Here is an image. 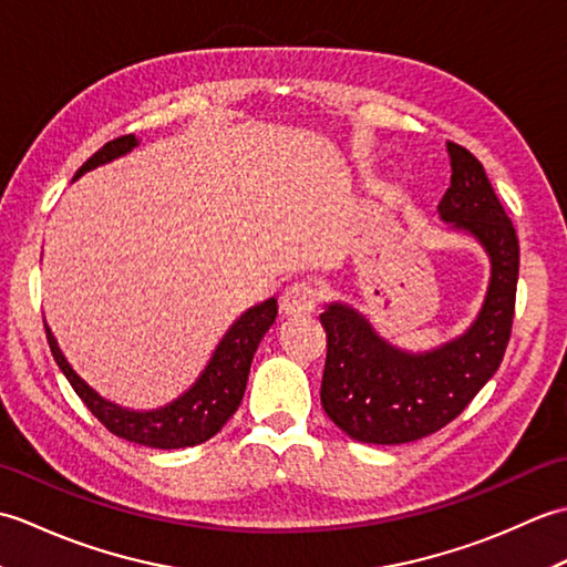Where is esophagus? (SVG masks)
<instances>
[{"mask_svg":"<svg viewBox=\"0 0 567 567\" xmlns=\"http://www.w3.org/2000/svg\"><path fill=\"white\" fill-rule=\"evenodd\" d=\"M319 290L309 282H295L280 297V309L285 317H305L317 309Z\"/></svg>","mask_w":567,"mask_h":567,"instance_id":"obj_1","label":"esophagus"}]
</instances>
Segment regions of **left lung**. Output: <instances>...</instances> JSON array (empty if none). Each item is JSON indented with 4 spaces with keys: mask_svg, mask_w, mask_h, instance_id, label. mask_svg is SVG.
I'll list each match as a JSON object with an SVG mask.
<instances>
[{
    "mask_svg": "<svg viewBox=\"0 0 567 567\" xmlns=\"http://www.w3.org/2000/svg\"><path fill=\"white\" fill-rule=\"evenodd\" d=\"M445 148L451 187L439 202V219L483 248L489 262L487 290L463 333L424 351L384 339L353 305L327 302L319 317L329 339L321 406L346 436L360 443L400 445L436 433L485 388L507 351L519 240L483 163L457 143L449 141Z\"/></svg>",
    "mask_w": 567,
    "mask_h": 567,
    "instance_id": "8db88e82",
    "label": "left lung"
}]
</instances>
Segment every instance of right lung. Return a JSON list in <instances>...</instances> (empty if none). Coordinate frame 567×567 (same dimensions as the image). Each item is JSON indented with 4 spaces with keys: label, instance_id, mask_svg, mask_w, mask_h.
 I'll return each mask as SVG.
<instances>
[{
    "label": "right lung",
    "instance_id": "right-lung-1",
    "mask_svg": "<svg viewBox=\"0 0 567 567\" xmlns=\"http://www.w3.org/2000/svg\"><path fill=\"white\" fill-rule=\"evenodd\" d=\"M134 148H138L136 136H122L116 141H110L80 167L75 173V179H80L84 173L94 171V167L124 158V155H128ZM275 317V297L248 307L244 315L226 329L197 380L192 382L183 394H177L175 400L153 409H131L114 400H106V396L94 390L87 380L78 375V370L68 363V358L60 351L55 336L45 323V319L43 323L48 346H51V353L60 372H63L68 382L72 384V390L78 392L80 400L87 404L90 412L97 416L106 429L116 433L118 439H126L131 443L148 445V449L173 451L189 449V445L209 441L224 429L226 421L236 414V409L246 392L252 355H256L262 336L272 327Z\"/></svg>",
    "mask_w": 567,
    "mask_h": 567
}]
</instances>
